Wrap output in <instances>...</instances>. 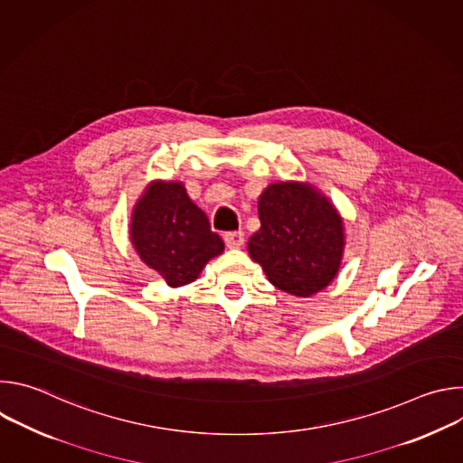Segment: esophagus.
Instances as JSON below:
<instances>
[{
  "label": "esophagus",
  "mask_w": 463,
  "mask_h": 463,
  "mask_svg": "<svg viewBox=\"0 0 463 463\" xmlns=\"http://www.w3.org/2000/svg\"><path fill=\"white\" fill-rule=\"evenodd\" d=\"M223 240H225V245H227L229 249H238V247L243 245L245 234H243V231H232V232H227V234L223 236Z\"/></svg>",
  "instance_id": "esophagus-1"
}]
</instances>
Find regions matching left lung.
Returning <instances> with one entry per match:
<instances>
[{
    "mask_svg": "<svg viewBox=\"0 0 463 463\" xmlns=\"http://www.w3.org/2000/svg\"><path fill=\"white\" fill-rule=\"evenodd\" d=\"M260 229L249 254L279 289L309 297L339 271L345 247L343 220L309 184H269L258 202Z\"/></svg>",
    "mask_w": 463,
    "mask_h": 463,
    "instance_id": "obj_1",
    "label": "left lung"
}]
</instances>
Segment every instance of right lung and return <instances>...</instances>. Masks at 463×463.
Wrapping results in <instances>:
<instances>
[{
    "label": "right lung",
    "mask_w": 463,
    "mask_h": 463,
    "mask_svg": "<svg viewBox=\"0 0 463 463\" xmlns=\"http://www.w3.org/2000/svg\"><path fill=\"white\" fill-rule=\"evenodd\" d=\"M131 243L141 260L170 288L200 277L205 263L223 250L209 218L195 207L181 183H152L131 218Z\"/></svg>",
    "instance_id": "obj_1"
}]
</instances>
